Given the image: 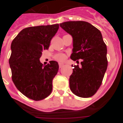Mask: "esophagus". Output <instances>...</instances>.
<instances>
[{"instance_id":"esophagus-1","label":"esophagus","mask_w":123,"mask_h":123,"mask_svg":"<svg viewBox=\"0 0 123 123\" xmlns=\"http://www.w3.org/2000/svg\"><path fill=\"white\" fill-rule=\"evenodd\" d=\"M64 65L63 63H59V67L60 68H61Z\"/></svg>"}]
</instances>
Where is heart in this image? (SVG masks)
<instances>
[{"label":"heart","mask_w":123,"mask_h":123,"mask_svg":"<svg viewBox=\"0 0 123 123\" xmlns=\"http://www.w3.org/2000/svg\"><path fill=\"white\" fill-rule=\"evenodd\" d=\"M54 58L58 62H63L66 59V55L63 54H58L55 55Z\"/></svg>","instance_id":"b5f03b06"}]
</instances>
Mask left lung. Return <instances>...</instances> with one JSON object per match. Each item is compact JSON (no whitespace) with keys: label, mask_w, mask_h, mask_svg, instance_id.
<instances>
[{"label":"left lung","mask_w":123,"mask_h":123,"mask_svg":"<svg viewBox=\"0 0 123 123\" xmlns=\"http://www.w3.org/2000/svg\"><path fill=\"white\" fill-rule=\"evenodd\" d=\"M60 26L73 37L71 60L82 59L81 66L71 65L69 87L74 94L82 98L93 96L99 89L106 72L107 49L102 34L89 23L67 21Z\"/></svg>","instance_id":"1"}]
</instances>
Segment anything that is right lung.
<instances>
[{"label":"right lung","mask_w":123,"mask_h":123,"mask_svg":"<svg viewBox=\"0 0 123 123\" xmlns=\"http://www.w3.org/2000/svg\"><path fill=\"white\" fill-rule=\"evenodd\" d=\"M59 25L28 27L21 30L11 44L9 59L14 84L24 95L38 101L51 94L52 80L58 73V63L50 61L43 66L39 58L48 49Z\"/></svg>","instance_id":"right-lung-1"}]
</instances>
